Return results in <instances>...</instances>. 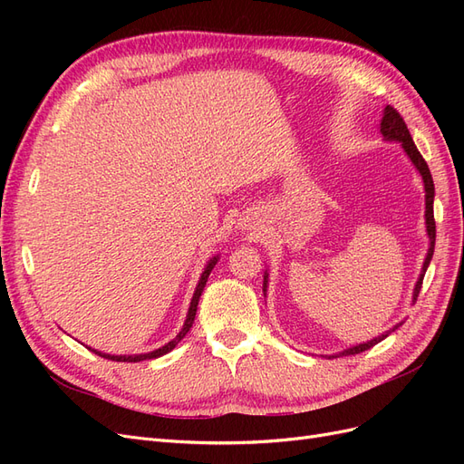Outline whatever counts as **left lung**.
Listing matches in <instances>:
<instances>
[{
	"instance_id": "8db88e82",
	"label": "left lung",
	"mask_w": 464,
	"mask_h": 464,
	"mask_svg": "<svg viewBox=\"0 0 464 464\" xmlns=\"http://www.w3.org/2000/svg\"><path fill=\"white\" fill-rule=\"evenodd\" d=\"M379 133L383 135V141H391V143H399L404 150L406 157H409V160L412 162V166L416 168V172L420 174V178H422L424 181V191H426V210H424V220H426V234H428V240H430V246H428V254H426V259H424V265H422V271H420V276L416 280L414 285V292H412V304L416 302L418 294H420V288H422V280H424V275L428 271V265L431 261V256H433V247H435V220H433V198H435V189H433V179H431V174H430V168L426 164V160L422 159V154H420V150L416 149L414 141H412V135L409 131V128H406L404 120L401 118L399 111L395 108L391 106H385L383 108V118L382 121H379ZM266 286H269V271H265L263 275V294L266 296ZM404 321L397 323L395 327H391L389 331L377 334L375 339L368 341V343H360V344H354L350 346L346 350H343V353L339 354H331V358H339V356H353V354H360L363 353V350H370L372 346H375L377 343H382L383 339H387V336L399 329L402 325Z\"/></svg>"
}]
</instances>
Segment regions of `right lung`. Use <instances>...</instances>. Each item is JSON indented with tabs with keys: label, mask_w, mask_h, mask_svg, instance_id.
<instances>
[{
	"label": "right lung",
	"mask_w": 464,
	"mask_h": 464,
	"mask_svg": "<svg viewBox=\"0 0 464 464\" xmlns=\"http://www.w3.org/2000/svg\"><path fill=\"white\" fill-rule=\"evenodd\" d=\"M218 259H220V257H218V254H217V256H213V257H210V259L207 261L205 269H203V273H201V276H199V283H198V286H195L193 298H191V304H189V310H188V315H186V321H184V327H181V331L176 334V339H172L170 343H166L164 346H160V348H157V350H152V353H145V354H120V356H118V354L101 353V350H94V348L89 346L91 353H94V354H98V356H102V358H106V360H114V362H143V360L160 358V356L170 353V350H174L176 344L189 333V329H191V325H193V321H195V314H198L199 298H201L203 288H205V285H207V278H208L210 271L215 269V265L218 263Z\"/></svg>",
	"instance_id": "add662e5"
}]
</instances>
